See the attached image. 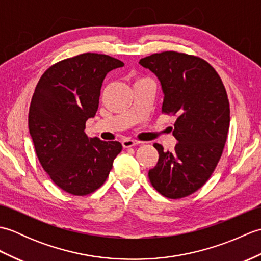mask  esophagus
Here are the masks:
<instances>
[{
  "label": "esophagus",
  "mask_w": 261,
  "mask_h": 261,
  "mask_svg": "<svg viewBox=\"0 0 261 261\" xmlns=\"http://www.w3.org/2000/svg\"><path fill=\"white\" fill-rule=\"evenodd\" d=\"M140 141H136V140H130V139H124L122 140V146L123 148H130V147H134L137 145H140Z\"/></svg>",
  "instance_id": "34e87169"
}]
</instances>
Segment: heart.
<instances>
[{
	"mask_svg": "<svg viewBox=\"0 0 261 261\" xmlns=\"http://www.w3.org/2000/svg\"><path fill=\"white\" fill-rule=\"evenodd\" d=\"M140 81H142V80H140ZM138 82H139V81H138Z\"/></svg>",
	"mask_w": 261,
	"mask_h": 261,
	"instance_id": "obj_1",
	"label": "heart"
}]
</instances>
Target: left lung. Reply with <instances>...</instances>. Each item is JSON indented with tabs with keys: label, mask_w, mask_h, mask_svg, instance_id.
<instances>
[{
	"label": "left lung",
	"mask_w": 261,
	"mask_h": 261,
	"mask_svg": "<svg viewBox=\"0 0 261 261\" xmlns=\"http://www.w3.org/2000/svg\"><path fill=\"white\" fill-rule=\"evenodd\" d=\"M139 64L160 82L163 112L177 116L175 151H164L154 143L159 159L149 170V179L165 197L188 196L207 181L223 151L230 127L224 85L208 63L186 54H153Z\"/></svg>",
	"instance_id": "left-lung-1"
}]
</instances>
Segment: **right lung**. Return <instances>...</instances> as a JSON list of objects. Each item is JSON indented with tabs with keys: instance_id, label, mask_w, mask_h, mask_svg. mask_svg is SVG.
I'll return each mask as SVG.
<instances>
[{
	"instance_id": "right-lung-1",
	"label": "right lung",
	"mask_w": 261,
	"mask_h": 261,
	"mask_svg": "<svg viewBox=\"0 0 261 261\" xmlns=\"http://www.w3.org/2000/svg\"><path fill=\"white\" fill-rule=\"evenodd\" d=\"M119 59L82 54L48 68L33 93L29 132L42 168L63 191L87 195L96 191L121 152L119 141L88 138V119L98 108L105 76L123 67Z\"/></svg>"
}]
</instances>
